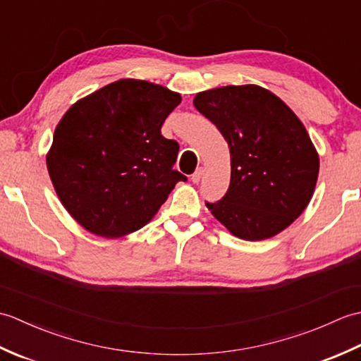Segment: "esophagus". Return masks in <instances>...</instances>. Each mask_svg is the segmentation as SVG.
Instances as JSON below:
<instances>
[{
  "instance_id": "obj_1",
  "label": "esophagus",
  "mask_w": 361,
  "mask_h": 361,
  "mask_svg": "<svg viewBox=\"0 0 361 361\" xmlns=\"http://www.w3.org/2000/svg\"><path fill=\"white\" fill-rule=\"evenodd\" d=\"M203 173H204V171H203L202 167H200V169H197V171L192 173V178H190V180H192V181L195 183V185H197V183H200Z\"/></svg>"
}]
</instances>
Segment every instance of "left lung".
<instances>
[{"mask_svg": "<svg viewBox=\"0 0 361 361\" xmlns=\"http://www.w3.org/2000/svg\"><path fill=\"white\" fill-rule=\"evenodd\" d=\"M194 106L216 126L231 153L225 197L206 203L233 235L264 240L301 216L315 192L319 157L290 106L259 85L202 91Z\"/></svg>", "mask_w": 361, "mask_h": 361, "instance_id": "left-lung-1", "label": "left lung"}]
</instances>
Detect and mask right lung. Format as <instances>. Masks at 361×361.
<instances>
[{
	"instance_id": "add662e5",
	"label": "right lung",
	"mask_w": 361,
	"mask_h": 361,
	"mask_svg": "<svg viewBox=\"0 0 361 361\" xmlns=\"http://www.w3.org/2000/svg\"><path fill=\"white\" fill-rule=\"evenodd\" d=\"M181 96L147 80L121 79L68 110L46 166L57 197L87 231L114 239L147 225L178 181L180 145L161 126Z\"/></svg>"
}]
</instances>
